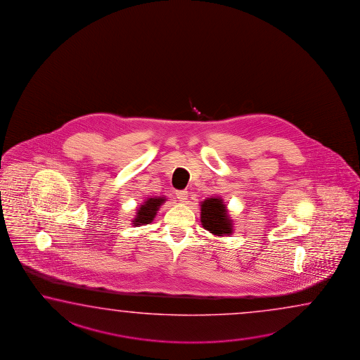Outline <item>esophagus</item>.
<instances>
[{"label": "esophagus", "mask_w": 360, "mask_h": 360, "mask_svg": "<svg viewBox=\"0 0 360 360\" xmlns=\"http://www.w3.org/2000/svg\"><path fill=\"white\" fill-rule=\"evenodd\" d=\"M176 198L179 200V201H182V202H184L186 200H187V198H188V192L187 191H176Z\"/></svg>", "instance_id": "obj_1"}]
</instances>
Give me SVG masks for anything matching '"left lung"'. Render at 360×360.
<instances>
[{
	"label": "left lung",
	"instance_id": "obj_1",
	"mask_svg": "<svg viewBox=\"0 0 360 360\" xmlns=\"http://www.w3.org/2000/svg\"><path fill=\"white\" fill-rule=\"evenodd\" d=\"M201 224L215 236H229L233 231V220L227 213V206L219 198H206L201 202Z\"/></svg>",
	"mask_w": 360,
	"mask_h": 360
}]
</instances>
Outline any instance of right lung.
Returning <instances> with one entry per match:
<instances>
[{"mask_svg": "<svg viewBox=\"0 0 360 360\" xmlns=\"http://www.w3.org/2000/svg\"><path fill=\"white\" fill-rule=\"evenodd\" d=\"M165 201V198H148L142 205L137 209L136 215L132 220L134 227H140L145 224H150L154 220L159 207Z\"/></svg>", "mask_w": 360, "mask_h": 360, "instance_id": "1", "label": "right lung"}]
</instances>
